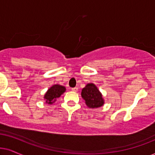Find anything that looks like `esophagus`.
<instances>
[{
	"mask_svg": "<svg viewBox=\"0 0 155 155\" xmlns=\"http://www.w3.org/2000/svg\"><path fill=\"white\" fill-rule=\"evenodd\" d=\"M71 90L73 91H74V92H77V91H78V87H74V88H71Z\"/></svg>",
	"mask_w": 155,
	"mask_h": 155,
	"instance_id": "34e87169",
	"label": "esophagus"
}]
</instances>
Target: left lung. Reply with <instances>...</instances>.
I'll list each match as a JSON object with an SVG mask.
<instances>
[{
	"label": "left lung",
	"instance_id": "left-lung-1",
	"mask_svg": "<svg viewBox=\"0 0 155 155\" xmlns=\"http://www.w3.org/2000/svg\"><path fill=\"white\" fill-rule=\"evenodd\" d=\"M81 96L91 108H96L104 105L102 95L94 84H88L81 91Z\"/></svg>",
	"mask_w": 155,
	"mask_h": 155
}]
</instances>
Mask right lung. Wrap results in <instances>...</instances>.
<instances>
[{"mask_svg":"<svg viewBox=\"0 0 155 155\" xmlns=\"http://www.w3.org/2000/svg\"><path fill=\"white\" fill-rule=\"evenodd\" d=\"M65 87L58 85V84L52 86L45 94L44 98L46 99V103L49 104H53L57 100V98L61 96V95L65 91Z\"/></svg>","mask_w":155,"mask_h":155,"instance_id":"1","label":"right lung"}]
</instances>
